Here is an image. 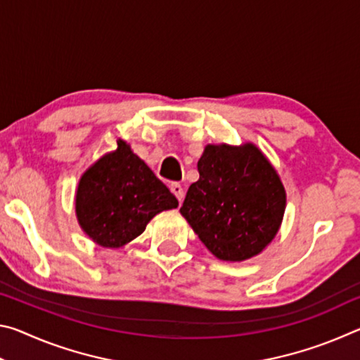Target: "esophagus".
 <instances>
[{
	"mask_svg": "<svg viewBox=\"0 0 360 360\" xmlns=\"http://www.w3.org/2000/svg\"><path fill=\"white\" fill-rule=\"evenodd\" d=\"M169 191L174 193V197L178 198V202L181 203L182 200H184V188L179 184V182H173L172 186H169Z\"/></svg>",
	"mask_w": 360,
	"mask_h": 360,
	"instance_id": "1",
	"label": "esophagus"
}]
</instances>
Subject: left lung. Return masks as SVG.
I'll use <instances>...</instances> for the list:
<instances>
[{
    "label": "left lung",
    "instance_id": "obj_1",
    "mask_svg": "<svg viewBox=\"0 0 360 360\" xmlns=\"http://www.w3.org/2000/svg\"><path fill=\"white\" fill-rule=\"evenodd\" d=\"M200 179L188 187L181 214L221 260L257 255L278 233L285 192L275 168L252 144L206 146Z\"/></svg>",
    "mask_w": 360,
    "mask_h": 360
}]
</instances>
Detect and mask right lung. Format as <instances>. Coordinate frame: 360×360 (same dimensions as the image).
<instances>
[{"mask_svg": "<svg viewBox=\"0 0 360 360\" xmlns=\"http://www.w3.org/2000/svg\"><path fill=\"white\" fill-rule=\"evenodd\" d=\"M79 181L76 214L85 233L103 248H120L135 240L160 211L178 200L124 141Z\"/></svg>", "mask_w": 360, "mask_h": 360, "instance_id": "1", "label": "right lung"}]
</instances>
